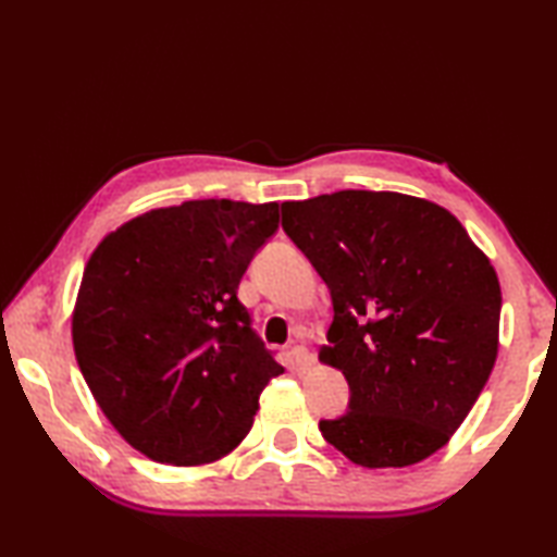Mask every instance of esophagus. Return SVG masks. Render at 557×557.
I'll use <instances>...</instances> for the list:
<instances>
[{"label": "esophagus", "mask_w": 557, "mask_h": 557, "mask_svg": "<svg viewBox=\"0 0 557 557\" xmlns=\"http://www.w3.org/2000/svg\"><path fill=\"white\" fill-rule=\"evenodd\" d=\"M289 361H292V366H295L297 371H307L309 366L314 363V356L309 354L307 346H292L289 348Z\"/></svg>", "instance_id": "esophagus-1"}]
</instances>
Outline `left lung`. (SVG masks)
Returning a JSON list of instances; mask_svg holds the SVG:
<instances>
[{
	"label": "left lung",
	"instance_id": "left-lung-1",
	"mask_svg": "<svg viewBox=\"0 0 557 557\" xmlns=\"http://www.w3.org/2000/svg\"><path fill=\"white\" fill-rule=\"evenodd\" d=\"M282 228L332 292L319 361L344 373L324 440L354 465L410 467L445 447L492 375L502 287L442 206L395 191L282 203Z\"/></svg>",
	"mask_w": 557,
	"mask_h": 557
}]
</instances>
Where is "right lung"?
I'll return each mask as SVG.
<instances>
[{
  "label": "right lung",
  "mask_w": 557,
  "mask_h": 557,
  "mask_svg": "<svg viewBox=\"0 0 557 557\" xmlns=\"http://www.w3.org/2000/svg\"><path fill=\"white\" fill-rule=\"evenodd\" d=\"M277 223V203L184 201L137 215L92 250L73 309L75 361L145 457L174 467L225 457L285 371L238 299Z\"/></svg>",
  "instance_id": "add662e5"
}]
</instances>
